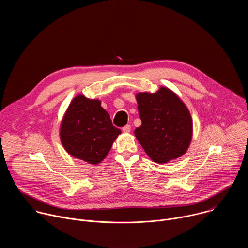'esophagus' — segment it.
Here are the masks:
<instances>
[{"label": "esophagus", "mask_w": 248, "mask_h": 248, "mask_svg": "<svg viewBox=\"0 0 248 248\" xmlns=\"http://www.w3.org/2000/svg\"><path fill=\"white\" fill-rule=\"evenodd\" d=\"M130 128H131V127H130V125H129V124H127V125H125V126H124V127H123V131H124V132H125V133H127V132H129V131H130Z\"/></svg>", "instance_id": "1"}]
</instances>
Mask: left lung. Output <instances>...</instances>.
<instances>
[{
	"instance_id": "obj_1",
	"label": "left lung",
	"mask_w": 248,
	"mask_h": 248,
	"mask_svg": "<svg viewBox=\"0 0 248 248\" xmlns=\"http://www.w3.org/2000/svg\"><path fill=\"white\" fill-rule=\"evenodd\" d=\"M135 98L142 124L134 134L149 158L165 164L182 157L190 145L193 132L186 104L165 86L155 93L139 92Z\"/></svg>"
}]
</instances>
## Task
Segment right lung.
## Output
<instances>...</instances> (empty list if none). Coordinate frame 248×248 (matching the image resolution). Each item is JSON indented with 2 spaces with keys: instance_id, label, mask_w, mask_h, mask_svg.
Here are the masks:
<instances>
[{
  "instance_id": "add662e5",
  "label": "right lung",
  "mask_w": 248,
  "mask_h": 248,
  "mask_svg": "<svg viewBox=\"0 0 248 248\" xmlns=\"http://www.w3.org/2000/svg\"><path fill=\"white\" fill-rule=\"evenodd\" d=\"M122 131L112 124L101 101L79 94L70 102L60 126L64 150L75 158L98 165L107 156Z\"/></svg>"
}]
</instances>
